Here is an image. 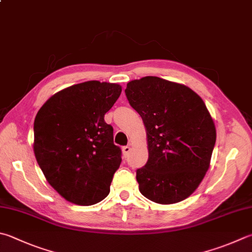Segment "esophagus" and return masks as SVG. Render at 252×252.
Wrapping results in <instances>:
<instances>
[{"label":"esophagus","mask_w":252,"mask_h":252,"mask_svg":"<svg viewBox=\"0 0 252 252\" xmlns=\"http://www.w3.org/2000/svg\"><path fill=\"white\" fill-rule=\"evenodd\" d=\"M122 151H123V155H124L125 157H127V155L129 154V151H130V147L129 146H124L122 148Z\"/></svg>","instance_id":"esophagus-1"}]
</instances>
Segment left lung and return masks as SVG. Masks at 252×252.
Returning <instances> with one entry per match:
<instances>
[{
  "label": "left lung",
  "mask_w": 252,
  "mask_h": 252,
  "mask_svg": "<svg viewBox=\"0 0 252 252\" xmlns=\"http://www.w3.org/2000/svg\"><path fill=\"white\" fill-rule=\"evenodd\" d=\"M125 93L147 134L148 161L136 172L140 193L163 205L185 200L205 177L216 141L205 103L187 85L158 77L132 80Z\"/></svg>",
  "instance_id": "left-lung-1"
}]
</instances>
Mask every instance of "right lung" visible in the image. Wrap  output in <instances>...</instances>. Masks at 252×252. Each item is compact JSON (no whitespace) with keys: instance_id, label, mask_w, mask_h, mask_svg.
I'll use <instances>...</instances> for the list:
<instances>
[{"instance_id":"add662e5","label":"right lung","mask_w":252,"mask_h":252,"mask_svg":"<svg viewBox=\"0 0 252 252\" xmlns=\"http://www.w3.org/2000/svg\"><path fill=\"white\" fill-rule=\"evenodd\" d=\"M122 93L117 83L87 81L57 92L34 122V154L48 183L65 200L89 206L110 193L122 151L104 121Z\"/></svg>"}]
</instances>
